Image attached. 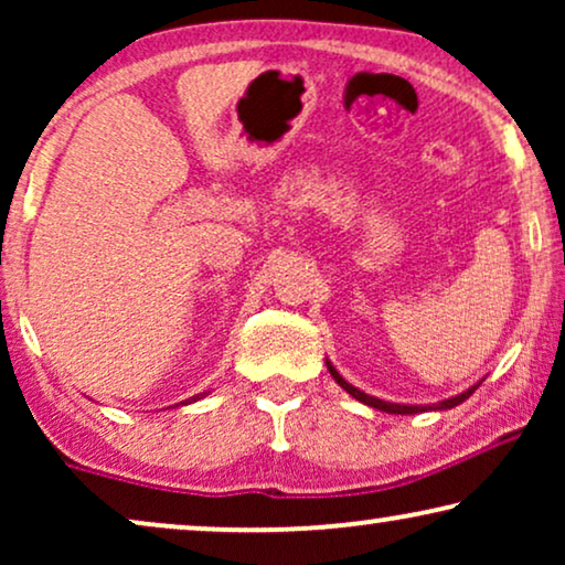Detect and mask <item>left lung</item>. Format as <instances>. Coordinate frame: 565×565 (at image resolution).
Wrapping results in <instances>:
<instances>
[{"instance_id": "obj_1", "label": "left lung", "mask_w": 565, "mask_h": 565, "mask_svg": "<svg viewBox=\"0 0 565 565\" xmlns=\"http://www.w3.org/2000/svg\"><path fill=\"white\" fill-rule=\"evenodd\" d=\"M327 367H329V373H331V377H334V381L342 385V388L350 393V396H354L358 401H362V404H367V406H373V408H377V412H385V414H419V412H431V408H439V412H443V408H452V406H458V404H462V401H466L470 393H473L478 385H473V388H468V391H462L460 396H452V398H447V401H439V404H435V406H404V404H391V401H381V398H375V396H367V393H362L360 388H354V385H350L344 381L342 375L337 373L334 367H331V362H327Z\"/></svg>"}]
</instances>
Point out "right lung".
I'll return each instance as SVG.
<instances>
[{"label":"right lung","instance_id":"obj_1","mask_svg":"<svg viewBox=\"0 0 565 565\" xmlns=\"http://www.w3.org/2000/svg\"><path fill=\"white\" fill-rule=\"evenodd\" d=\"M203 396H205V393H198V396H192V398H188V401H182V406H184V404H192V401H200Z\"/></svg>","mask_w":565,"mask_h":565}]
</instances>
